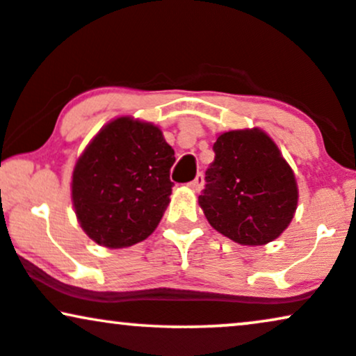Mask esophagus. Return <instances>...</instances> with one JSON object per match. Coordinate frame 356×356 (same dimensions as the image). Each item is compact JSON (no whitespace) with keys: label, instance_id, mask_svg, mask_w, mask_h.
I'll return each instance as SVG.
<instances>
[{"label":"esophagus","instance_id":"34e87169","mask_svg":"<svg viewBox=\"0 0 356 356\" xmlns=\"http://www.w3.org/2000/svg\"><path fill=\"white\" fill-rule=\"evenodd\" d=\"M188 187L192 188V191L195 192H200L202 187H204V175L202 174H197L195 179H193L192 182H188Z\"/></svg>","mask_w":356,"mask_h":356}]
</instances>
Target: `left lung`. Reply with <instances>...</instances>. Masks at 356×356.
Listing matches in <instances>:
<instances>
[{"instance_id":"1","label":"left lung","mask_w":356,"mask_h":356,"mask_svg":"<svg viewBox=\"0 0 356 356\" xmlns=\"http://www.w3.org/2000/svg\"><path fill=\"white\" fill-rule=\"evenodd\" d=\"M199 204L218 233L240 245L276 240L298 209V182L276 143L258 128L222 133Z\"/></svg>"}]
</instances>
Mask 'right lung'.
<instances>
[{"label": "right lung", "mask_w": 356, "mask_h": 356, "mask_svg": "<svg viewBox=\"0 0 356 356\" xmlns=\"http://www.w3.org/2000/svg\"><path fill=\"white\" fill-rule=\"evenodd\" d=\"M174 163L157 126L129 116L103 126L72 174V202L83 232L106 248L146 240L170 202Z\"/></svg>", "instance_id": "obj_1"}]
</instances>
